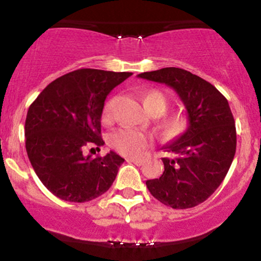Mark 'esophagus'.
<instances>
[{
	"label": "esophagus",
	"instance_id": "esophagus-1",
	"mask_svg": "<svg viewBox=\"0 0 261 261\" xmlns=\"http://www.w3.org/2000/svg\"><path fill=\"white\" fill-rule=\"evenodd\" d=\"M127 162L134 163V164H136V165H141L143 164L144 160L140 159V158H127Z\"/></svg>",
	"mask_w": 261,
	"mask_h": 261
}]
</instances>
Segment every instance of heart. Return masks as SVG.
Masks as SVG:
<instances>
[{"instance_id": "heart-1", "label": "heart", "mask_w": 261, "mask_h": 261, "mask_svg": "<svg viewBox=\"0 0 261 261\" xmlns=\"http://www.w3.org/2000/svg\"><path fill=\"white\" fill-rule=\"evenodd\" d=\"M116 99L112 98L103 107V120L110 121L114 114ZM144 105L146 110L151 115L160 116L164 114L168 109V98L159 89H150L144 94ZM188 121L186 116L181 114H173L163 118L162 128L168 135H178L186 130ZM110 145L118 152L128 156L140 155L144 150L149 146V135L134 128H118L110 135Z\"/></svg>"}]
</instances>
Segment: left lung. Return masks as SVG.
Here are the masks:
<instances>
[{
  "mask_svg": "<svg viewBox=\"0 0 261 261\" xmlns=\"http://www.w3.org/2000/svg\"><path fill=\"white\" fill-rule=\"evenodd\" d=\"M167 84L186 106L188 126L163 149L164 172L146 180L152 197L172 208L196 207L220 187L236 151V127L227 99L210 82L180 68H163L138 75Z\"/></svg>",
  "mask_w": 261,
  "mask_h": 261,
  "instance_id": "1",
  "label": "left lung"
}]
</instances>
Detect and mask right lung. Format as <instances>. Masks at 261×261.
Listing matches in <instances>:
<instances>
[{"instance_id":"right-lung-1","label":"right lung","mask_w":261,"mask_h":261,"mask_svg":"<svg viewBox=\"0 0 261 261\" xmlns=\"http://www.w3.org/2000/svg\"><path fill=\"white\" fill-rule=\"evenodd\" d=\"M133 73L78 69L46 86L29 107L25 121L26 152L41 183L68 202H87L110 189L125 159L84 154L98 150L101 117L110 92ZM93 147L91 149V151Z\"/></svg>"}]
</instances>
